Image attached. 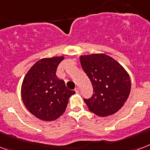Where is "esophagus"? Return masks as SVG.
Segmentation results:
<instances>
[{
	"label": "esophagus",
	"mask_w": 150,
	"mask_h": 150,
	"mask_svg": "<svg viewBox=\"0 0 150 150\" xmlns=\"http://www.w3.org/2000/svg\"><path fill=\"white\" fill-rule=\"evenodd\" d=\"M75 92H76V93H79V88H75Z\"/></svg>",
	"instance_id": "obj_1"
}]
</instances>
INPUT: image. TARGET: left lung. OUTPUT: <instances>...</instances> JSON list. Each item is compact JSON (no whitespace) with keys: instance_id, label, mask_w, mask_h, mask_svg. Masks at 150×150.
I'll list each match as a JSON object with an SVG mask.
<instances>
[{"instance_id":"left-lung-1","label":"left lung","mask_w":150,"mask_h":150,"mask_svg":"<svg viewBox=\"0 0 150 150\" xmlns=\"http://www.w3.org/2000/svg\"><path fill=\"white\" fill-rule=\"evenodd\" d=\"M79 58L94 91L92 98H84L88 109L102 117L117 112L131 90V81L126 69L114 58L103 53L85 54Z\"/></svg>"}]
</instances>
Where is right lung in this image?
Masks as SVG:
<instances>
[{
    "mask_svg": "<svg viewBox=\"0 0 150 150\" xmlns=\"http://www.w3.org/2000/svg\"><path fill=\"white\" fill-rule=\"evenodd\" d=\"M64 56L44 58L33 64L23 79L21 98L30 112L43 121H53L64 112L69 98L75 93L56 76Z\"/></svg>",
    "mask_w": 150,
    "mask_h": 150,
    "instance_id": "obj_1",
    "label": "right lung"
}]
</instances>
